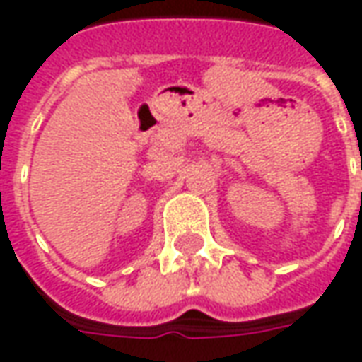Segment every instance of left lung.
I'll return each instance as SVG.
<instances>
[{"mask_svg":"<svg viewBox=\"0 0 362 362\" xmlns=\"http://www.w3.org/2000/svg\"><path fill=\"white\" fill-rule=\"evenodd\" d=\"M361 170H362V160H361Z\"/></svg>","mask_w":362,"mask_h":362,"instance_id":"left-lung-1","label":"left lung"}]
</instances>
